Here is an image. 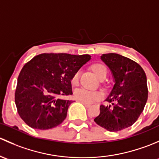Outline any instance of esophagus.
I'll list each match as a JSON object with an SVG mask.
<instances>
[{"label": "esophagus", "mask_w": 159, "mask_h": 159, "mask_svg": "<svg viewBox=\"0 0 159 159\" xmlns=\"http://www.w3.org/2000/svg\"><path fill=\"white\" fill-rule=\"evenodd\" d=\"M82 103H83V105H84L85 106H86V107H89V106H91V104H89V103H86V102H81Z\"/></svg>", "instance_id": "obj_1"}]
</instances>
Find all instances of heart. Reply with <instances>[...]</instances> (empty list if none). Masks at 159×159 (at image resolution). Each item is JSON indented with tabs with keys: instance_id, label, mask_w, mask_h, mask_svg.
I'll use <instances>...</instances> for the list:
<instances>
[{
	"instance_id": "1",
	"label": "heart",
	"mask_w": 159,
	"mask_h": 159,
	"mask_svg": "<svg viewBox=\"0 0 159 159\" xmlns=\"http://www.w3.org/2000/svg\"><path fill=\"white\" fill-rule=\"evenodd\" d=\"M91 70L97 77L101 78L107 73V69L103 64L100 63H93L91 66ZM79 83V72H76L71 78V84L76 86ZM103 96V93L100 90H89L86 89H79L75 91V98L77 100L86 103H92L99 100Z\"/></svg>"
}]
</instances>
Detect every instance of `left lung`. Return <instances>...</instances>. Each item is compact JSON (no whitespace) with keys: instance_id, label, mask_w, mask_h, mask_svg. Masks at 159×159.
Here are the masks:
<instances>
[{"instance_id":"8db88e82","label":"left lung","mask_w":159,"mask_h":159,"mask_svg":"<svg viewBox=\"0 0 159 159\" xmlns=\"http://www.w3.org/2000/svg\"><path fill=\"white\" fill-rule=\"evenodd\" d=\"M101 60L110 69L114 85L94 119L97 125L109 132H118L133 125L148 99L147 78L139 64L117 53H106Z\"/></svg>"}]
</instances>
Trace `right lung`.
<instances>
[{
  "label": "right lung",
  "instance_id": "obj_1",
  "mask_svg": "<svg viewBox=\"0 0 159 159\" xmlns=\"http://www.w3.org/2000/svg\"><path fill=\"white\" fill-rule=\"evenodd\" d=\"M91 56L42 53L21 70L15 91V104L21 119L31 128L46 130L64 121L72 100L71 78Z\"/></svg>",
  "mask_w": 159,
  "mask_h": 159
}]
</instances>
